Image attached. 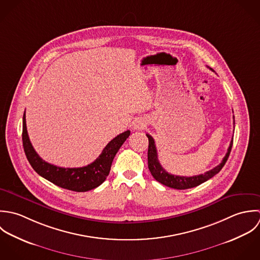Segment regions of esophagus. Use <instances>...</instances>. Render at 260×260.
Listing matches in <instances>:
<instances>
[{
	"instance_id": "1",
	"label": "esophagus",
	"mask_w": 260,
	"mask_h": 260,
	"mask_svg": "<svg viewBox=\"0 0 260 260\" xmlns=\"http://www.w3.org/2000/svg\"><path fill=\"white\" fill-rule=\"evenodd\" d=\"M144 126H145V124H144V122L141 121V120H138V121L135 123V128H137V129H142V128H144Z\"/></svg>"
}]
</instances>
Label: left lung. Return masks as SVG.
<instances>
[{"instance_id":"1","label":"left lung","mask_w":260,"mask_h":260,"mask_svg":"<svg viewBox=\"0 0 260 260\" xmlns=\"http://www.w3.org/2000/svg\"><path fill=\"white\" fill-rule=\"evenodd\" d=\"M210 69L212 71H214L212 68H210ZM233 118H234V116H233ZM233 123L235 125V120L233 121ZM147 137L149 139L148 165H149V170H150L152 176L160 184H162L167 187H170V188L177 189V190H185V189L197 187V186L201 185L202 183L208 181L209 179H211L212 177H214L216 174H218L221 171V169L224 167L225 162L227 161L229 155H230V152H231V149H232V145H233V138H232L226 155L223 157L222 161L214 169L208 171L204 174H201V175H197V176H193V177H184V176L172 175V174L168 173L167 171H165V169L160 166V164L158 161L157 152H156L154 139L150 135H147Z\"/></svg>"}]
</instances>
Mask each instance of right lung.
Segmentation results:
<instances>
[{
    "label": "right lung",
    "instance_id": "add662e5",
    "mask_svg": "<svg viewBox=\"0 0 260 260\" xmlns=\"http://www.w3.org/2000/svg\"><path fill=\"white\" fill-rule=\"evenodd\" d=\"M129 135L131 132L126 131L115 137L106 145L100 156L85 167L61 168L45 161L36 153L27 133L25 112L23 115V147L32 168L37 174L56 186L75 192H86L104 183L109 174L114 156Z\"/></svg>",
    "mask_w": 260,
    "mask_h": 260
}]
</instances>
